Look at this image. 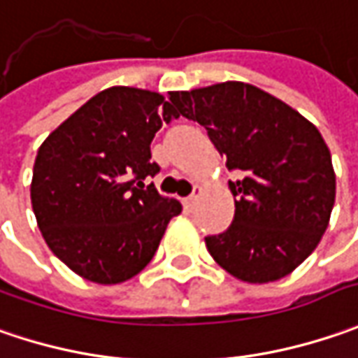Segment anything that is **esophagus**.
<instances>
[{
	"label": "esophagus",
	"mask_w": 358,
	"mask_h": 358,
	"mask_svg": "<svg viewBox=\"0 0 358 358\" xmlns=\"http://www.w3.org/2000/svg\"><path fill=\"white\" fill-rule=\"evenodd\" d=\"M200 196H202V188H200V186H194V192L184 200V204H186V206H194Z\"/></svg>",
	"instance_id": "obj_1"
}]
</instances>
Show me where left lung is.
Returning <instances> with one entry per match:
<instances>
[{"label": "left lung", "instance_id": "1", "mask_svg": "<svg viewBox=\"0 0 358 358\" xmlns=\"http://www.w3.org/2000/svg\"><path fill=\"white\" fill-rule=\"evenodd\" d=\"M178 116L206 128L241 180L228 182L234 220L206 236L212 258L244 282H272L319 246L336 194L322 136L288 103L244 82L170 92Z\"/></svg>", "mask_w": 358, "mask_h": 358}]
</instances>
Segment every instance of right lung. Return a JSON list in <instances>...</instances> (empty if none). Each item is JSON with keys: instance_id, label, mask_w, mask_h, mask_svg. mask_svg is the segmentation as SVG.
<instances>
[{"instance_id": "add662e5", "label": "right lung", "mask_w": 358, "mask_h": 358, "mask_svg": "<svg viewBox=\"0 0 358 358\" xmlns=\"http://www.w3.org/2000/svg\"><path fill=\"white\" fill-rule=\"evenodd\" d=\"M178 114L162 94L114 86L96 94L39 146L31 206L43 241L98 285L136 276L158 250L178 200L158 194L150 144Z\"/></svg>"}]
</instances>
